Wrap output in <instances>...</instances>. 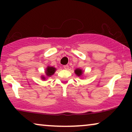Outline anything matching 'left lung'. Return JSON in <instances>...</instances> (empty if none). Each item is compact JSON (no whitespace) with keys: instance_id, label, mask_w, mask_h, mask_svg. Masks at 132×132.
Segmentation results:
<instances>
[{"instance_id":"obj_1","label":"left lung","mask_w":132,"mask_h":132,"mask_svg":"<svg viewBox=\"0 0 132 132\" xmlns=\"http://www.w3.org/2000/svg\"><path fill=\"white\" fill-rule=\"evenodd\" d=\"M56 71V69L54 67H53V66H48L46 68V69H45V74H46V76L47 77H50L52 75H54ZM42 79L43 80H45L46 79V77H45L44 76H42Z\"/></svg>"}]
</instances>
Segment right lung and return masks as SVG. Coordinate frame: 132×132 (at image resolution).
Here are the masks:
<instances>
[{"mask_svg":"<svg viewBox=\"0 0 132 132\" xmlns=\"http://www.w3.org/2000/svg\"><path fill=\"white\" fill-rule=\"evenodd\" d=\"M75 72L76 75V76H82L83 73V71L81 69H80V68H78V69H75Z\"/></svg>","mask_w":132,"mask_h":132,"instance_id":"1","label":"right lung"}]
</instances>
